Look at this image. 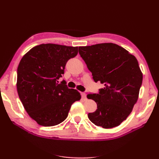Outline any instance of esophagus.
<instances>
[{
	"label": "esophagus",
	"instance_id": "1",
	"mask_svg": "<svg viewBox=\"0 0 159 159\" xmlns=\"http://www.w3.org/2000/svg\"><path fill=\"white\" fill-rule=\"evenodd\" d=\"M81 97L83 100H86V99H87V98H86V94L85 93H81Z\"/></svg>",
	"mask_w": 159,
	"mask_h": 159
}]
</instances>
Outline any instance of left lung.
I'll use <instances>...</instances> for the list:
<instances>
[{
  "instance_id": "8db88e82",
  "label": "left lung",
  "mask_w": 159,
  "mask_h": 159,
  "mask_svg": "<svg viewBox=\"0 0 159 159\" xmlns=\"http://www.w3.org/2000/svg\"><path fill=\"white\" fill-rule=\"evenodd\" d=\"M79 54L92 73L95 82L104 87L88 99L98 104L88 118L94 124L109 129L119 125L138 99L142 73L138 60L125 48L112 43L79 48Z\"/></svg>"
}]
</instances>
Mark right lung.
I'll return each mask as SVG.
<instances>
[{"label": "right lung", "mask_w": 159, "mask_h": 159, "mask_svg": "<svg viewBox=\"0 0 159 159\" xmlns=\"http://www.w3.org/2000/svg\"><path fill=\"white\" fill-rule=\"evenodd\" d=\"M78 47L53 43L36 45L26 52L17 68V89L32 119L40 125L54 126L68 116L71 104L81 98L79 91L58 83L66 64L76 57Z\"/></svg>", "instance_id": "1"}]
</instances>
